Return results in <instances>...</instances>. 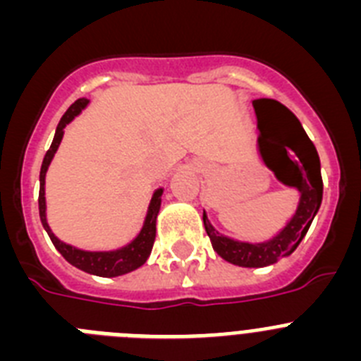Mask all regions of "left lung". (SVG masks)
<instances>
[{
    "label": "left lung",
    "mask_w": 361,
    "mask_h": 361,
    "mask_svg": "<svg viewBox=\"0 0 361 361\" xmlns=\"http://www.w3.org/2000/svg\"><path fill=\"white\" fill-rule=\"evenodd\" d=\"M253 108L257 114L258 152L280 183L298 190L300 200L295 215L283 229L269 240L255 244L220 235L206 212L202 213L213 250L229 264L240 267H266L289 257L317 216L324 193L320 157L295 114L275 99H255Z\"/></svg>",
    "instance_id": "obj_1"
}]
</instances>
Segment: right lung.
Returning <instances> with one entry per match:
<instances>
[{
	"label": "right lung",
	"instance_id": "right-lung-1",
	"mask_svg": "<svg viewBox=\"0 0 361 361\" xmlns=\"http://www.w3.org/2000/svg\"><path fill=\"white\" fill-rule=\"evenodd\" d=\"M86 104H88V99H78L68 110L65 111V116L61 117L59 124L56 128V135H54V141L50 145L49 152L44 155L43 164H41L39 171V219L41 224H43L44 231L49 233L50 240L56 245V250L65 257L66 262H70L72 266H75L78 269L85 271V273H90L95 276H104V279H111V276H121L126 275L130 271H135L137 267H141L142 264L148 260L149 253H152L153 242H155V233H157V215L159 209H161V197H162V188L155 190L152 200H149L148 213H146L145 224L142 229L139 231L135 238H133L130 244H126L124 247L114 251H85L78 250L73 245L65 244L63 240L56 237L50 229L49 222H47V202H44V177H47V170H49L50 162H52L54 155H56L57 148L61 145L63 133H65V126L68 123H72L75 117L81 114V110H85Z\"/></svg>",
	"mask_w": 361,
	"mask_h": 361
}]
</instances>
